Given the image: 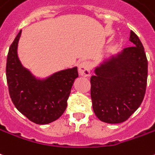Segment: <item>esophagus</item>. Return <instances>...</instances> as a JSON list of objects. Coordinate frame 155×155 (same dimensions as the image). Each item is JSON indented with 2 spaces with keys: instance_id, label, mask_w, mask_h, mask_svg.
Here are the masks:
<instances>
[{
  "instance_id": "obj_1",
  "label": "esophagus",
  "mask_w": 155,
  "mask_h": 155,
  "mask_svg": "<svg viewBox=\"0 0 155 155\" xmlns=\"http://www.w3.org/2000/svg\"><path fill=\"white\" fill-rule=\"evenodd\" d=\"M91 65L87 61H82L79 64V72L82 76H89L91 74Z\"/></svg>"
}]
</instances>
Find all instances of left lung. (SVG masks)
Masks as SVG:
<instances>
[{"label": "left lung", "mask_w": 155, "mask_h": 155, "mask_svg": "<svg viewBox=\"0 0 155 155\" xmlns=\"http://www.w3.org/2000/svg\"><path fill=\"white\" fill-rule=\"evenodd\" d=\"M134 46L104 62L91 78L93 111L104 123H120L136 111L145 95L148 60L137 34L130 32Z\"/></svg>", "instance_id": "8db88e82"}]
</instances>
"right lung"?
Here are the masks:
<instances>
[{"label":"right lung","mask_w":155,"mask_h":155,"mask_svg":"<svg viewBox=\"0 0 155 155\" xmlns=\"http://www.w3.org/2000/svg\"><path fill=\"white\" fill-rule=\"evenodd\" d=\"M21 30L11 44L6 59L9 95L18 111L36 124H48L59 118L67 107L76 67L55 73L45 81L36 80L21 66L17 54Z\"/></svg>","instance_id":"1"}]
</instances>
